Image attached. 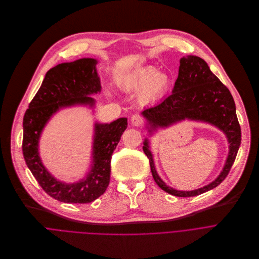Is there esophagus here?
<instances>
[{
    "mask_svg": "<svg viewBox=\"0 0 259 259\" xmlns=\"http://www.w3.org/2000/svg\"><path fill=\"white\" fill-rule=\"evenodd\" d=\"M131 121H132V123H133L135 126H140V125L143 123L142 117H141L140 115H138V114H134V115L132 116V118H131Z\"/></svg>",
    "mask_w": 259,
    "mask_h": 259,
    "instance_id": "obj_1",
    "label": "esophagus"
}]
</instances>
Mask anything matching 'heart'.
<instances>
[{"mask_svg":"<svg viewBox=\"0 0 259 259\" xmlns=\"http://www.w3.org/2000/svg\"><path fill=\"white\" fill-rule=\"evenodd\" d=\"M118 85L127 92L141 89L139 100L150 103L158 100L169 87V77L164 72H157L156 67L147 65L137 67L118 79Z\"/></svg>","mask_w":259,"mask_h":259,"instance_id":"b5f03b06","label":"heart"}]
</instances>
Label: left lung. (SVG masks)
Returning <instances> with one entry per match:
<instances>
[{
    "label": "left lung",
    "mask_w": 259,
    "mask_h": 259,
    "mask_svg": "<svg viewBox=\"0 0 259 259\" xmlns=\"http://www.w3.org/2000/svg\"><path fill=\"white\" fill-rule=\"evenodd\" d=\"M142 115L148 121L149 133L188 118L219 127L226 134L230 144L223 171L212 183L194 191H179L166 186L158 176L149 150V142L145 140L143 150L149 159L153 179L163 191L177 197H193L218 187L227 178L241 144V127L231 92L211 72L203 59L197 56L181 58L179 76L172 94L157 105L145 109Z\"/></svg>",
    "instance_id": "8db88e82"
}]
</instances>
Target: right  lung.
Returning a JSON list of instances; mask_svg holds the SVG:
<instances>
[{"instance_id":"obj_1","label":"right lung","mask_w":259,"mask_h":259,"mask_svg":"<svg viewBox=\"0 0 259 259\" xmlns=\"http://www.w3.org/2000/svg\"><path fill=\"white\" fill-rule=\"evenodd\" d=\"M96 64V59L82 58L51 68L23 117L22 152L26 165L49 196L64 203H90L104 194L110 182L113 151L127 126L124 117L111 123H95L92 167L77 183L56 180L41 163L38 141L51 116L63 107L95 105L89 96L101 92Z\"/></svg>"}]
</instances>
